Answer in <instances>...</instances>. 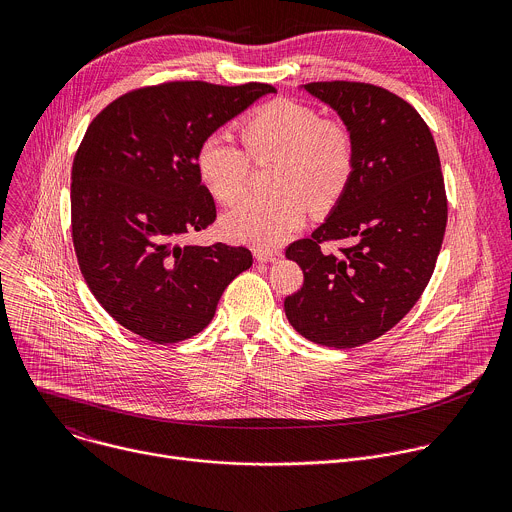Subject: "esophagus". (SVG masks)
<instances>
[{
  "instance_id": "1",
  "label": "esophagus",
  "mask_w": 512,
  "mask_h": 512,
  "mask_svg": "<svg viewBox=\"0 0 512 512\" xmlns=\"http://www.w3.org/2000/svg\"><path fill=\"white\" fill-rule=\"evenodd\" d=\"M255 259L259 263H275L281 259L279 251H255Z\"/></svg>"
}]
</instances>
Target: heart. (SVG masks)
Returning a JSON list of instances; mask_svg holds the SVG:
<instances>
[{
  "instance_id": "1",
  "label": "heart",
  "mask_w": 512,
  "mask_h": 512,
  "mask_svg": "<svg viewBox=\"0 0 512 512\" xmlns=\"http://www.w3.org/2000/svg\"><path fill=\"white\" fill-rule=\"evenodd\" d=\"M247 154L255 162L277 160L273 198H247L223 216V231L239 243L273 249L298 231L310 212L332 208L354 172V143L346 127L320 121L302 103L277 99L241 123ZM227 135H208L196 152L200 184L221 204L243 198L249 158Z\"/></svg>"
}]
</instances>
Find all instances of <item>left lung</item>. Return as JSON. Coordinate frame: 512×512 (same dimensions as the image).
I'll list each match as a JSON object with an SVG mask.
<instances>
[{"instance_id": "8db88e82", "label": "left lung", "mask_w": 512, "mask_h": 512, "mask_svg": "<svg viewBox=\"0 0 512 512\" xmlns=\"http://www.w3.org/2000/svg\"><path fill=\"white\" fill-rule=\"evenodd\" d=\"M298 89L340 117L354 143V172L312 237L285 249L304 285L283 310L304 338L354 348L391 330L431 279L448 221L442 164L429 127L397 95L346 81ZM334 238L353 245L322 254L319 243Z\"/></svg>"}]
</instances>
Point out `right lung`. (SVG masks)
I'll return each instance as SVG.
<instances>
[{"label":"right lung","instance_id":"add662e5","mask_svg":"<svg viewBox=\"0 0 512 512\" xmlns=\"http://www.w3.org/2000/svg\"><path fill=\"white\" fill-rule=\"evenodd\" d=\"M271 85L168 83L131 91L89 125L72 162V243L97 302L156 344L202 332L227 285L253 265L245 247L182 245L214 223L196 152Z\"/></svg>","mask_w":512,"mask_h":512}]
</instances>
